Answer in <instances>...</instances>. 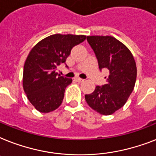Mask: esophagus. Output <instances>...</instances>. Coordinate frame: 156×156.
Returning <instances> with one entry per match:
<instances>
[{
  "label": "esophagus",
  "mask_w": 156,
  "mask_h": 156,
  "mask_svg": "<svg viewBox=\"0 0 156 156\" xmlns=\"http://www.w3.org/2000/svg\"><path fill=\"white\" fill-rule=\"evenodd\" d=\"M75 81H76V82H83V81H84V79H82V78H76Z\"/></svg>",
  "instance_id": "esophagus-1"
}]
</instances>
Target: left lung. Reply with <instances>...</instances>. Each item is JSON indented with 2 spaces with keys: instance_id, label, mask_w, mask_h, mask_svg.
Returning a JSON list of instances; mask_svg holds the SVG:
<instances>
[{
  "instance_id": "obj_1",
  "label": "left lung",
  "mask_w": 156,
  "mask_h": 156,
  "mask_svg": "<svg viewBox=\"0 0 156 156\" xmlns=\"http://www.w3.org/2000/svg\"><path fill=\"white\" fill-rule=\"evenodd\" d=\"M99 69L109 70L107 84L86 94L87 104L98 113L110 115L123 107L135 87L137 68L130 49L111 36H87Z\"/></svg>"
}]
</instances>
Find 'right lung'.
<instances>
[{"mask_svg":"<svg viewBox=\"0 0 156 156\" xmlns=\"http://www.w3.org/2000/svg\"><path fill=\"white\" fill-rule=\"evenodd\" d=\"M85 35L53 34L37 43L24 65L22 84L28 99L37 111L49 113L60 107L71 78L56 70L65 63L72 48L85 41Z\"/></svg>","mask_w":156,"mask_h":156,"instance_id":"obj_1","label":"right lung"}]
</instances>
